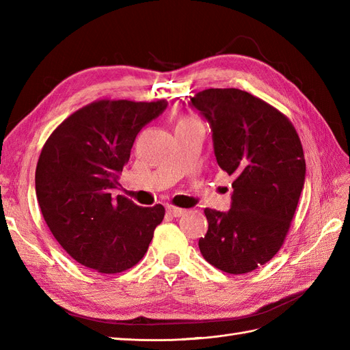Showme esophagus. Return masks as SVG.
<instances>
[{
  "instance_id": "esophagus-1",
  "label": "esophagus",
  "mask_w": 350,
  "mask_h": 350,
  "mask_svg": "<svg viewBox=\"0 0 350 350\" xmlns=\"http://www.w3.org/2000/svg\"><path fill=\"white\" fill-rule=\"evenodd\" d=\"M166 211H167L169 215H172L174 217H181V216H184V215L187 213L185 208L176 207V206H174V204H167V206H166Z\"/></svg>"
}]
</instances>
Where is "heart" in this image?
Returning <instances> with one entry per match:
<instances>
[{"label":"heart","mask_w":350,"mask_h":350,"mask_svg":"<svg viewBox=\"0 0 350 350\" xmlns=\"http://www.w3.org/2000/svg\"><path fill=\"white\" fill-rule=\"evenodd\" d=\"M191 121H194V120H189V118H183L181 121H179V124H185V122H191Z\"/></svg>","instance_id":"1"}]
</instances>
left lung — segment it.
Here are the masks:
<instances>
[{"label": "left lung", "instance_id": "1", "mask_svg": "<svg viewBox=\"0 0 350 350\" xmlns=\"http://www.w3.org/2000/svg\"><path fill=\"white\" fill-rule=\"evenodd\" d=\"M189 105L211 126L219 166L235 178L230 210L204 208L200 251L221 271L250 273L276 256L289 232L305 181L299 135L284 113L239 89H206Z\"/></svg>", "mask_w": 350, "mask_h": 350}]
</instances>
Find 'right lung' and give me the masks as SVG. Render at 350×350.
<instances>
[{
    "instance_id": "add662e5",
    "label": "right lung",
    "mask_w": 350,
    "mask_h": 350,
    "mask_svg": "<svg viewBox=\"0 0 350 350\" xmlns=\"http://www.w3.org/2000/svg\"><path fill=\"white\" fill-rule=\"evenodd\" d=\"M167 107L156 102H92L71 113L42 147L35 184L40 211L67 254L92 270L131 269L165 216L162 204L140 207L112 197L143 126Z\"/></svg>"
}]
</instances>
